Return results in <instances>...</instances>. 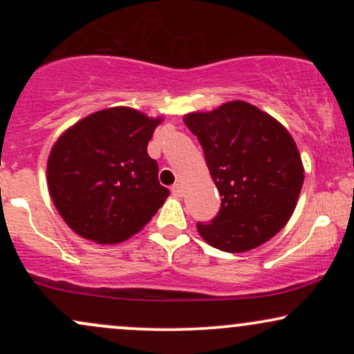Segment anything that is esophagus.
<instances>
[{"mask_svg":"<svg viewBox=\"0 0 354 354\" xmlns=\"http://www.w3.org/2000/svg\"><path fill=\"white\" fill-rule=\"evenodd\" d=\"M171 193L174 194V196L181 198L183 194H185V191H183V185L181 183H174V185L171 186Z\"/></svg>","mask_w":354,"mask_h":354,"instance_id":"esophagus-1","label":"esophagus"}]
</instances>
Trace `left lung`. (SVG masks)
I'll return each mask as SVG.
<instances>
[{"label":"left lung","instance_id":"8db88e82","mask_svg":"<svg viewBox=\"0 0 354 354\" xmlns=\"http://www.w3.org/2000/svg\"><path fill=\"white\" fill-rule=\"evenodd\" d=\"M200 141L221 194L211 223H198L208 245L245 253L271 239L288 223L299 198L304 168L288 129L246 101L185 116Z\"/></svg>","mask_w":354,"mask_h":354}]
</instances>
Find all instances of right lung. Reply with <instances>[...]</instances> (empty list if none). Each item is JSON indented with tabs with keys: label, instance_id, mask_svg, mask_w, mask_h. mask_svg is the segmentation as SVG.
Returning <instances> with one entry per match:
<instances>
[{
	"label": "right lung",
	"instance_id": "right-lung-1",
	"mask_svg": "<svg viewBox=\"0 0 354 354\" xmlns=\"http://www.w3.org/2000/svg\"><path fill=\"white\" fill-rule=\"evenodd\" d=\"M161 118L115 106L68 128L48 158L56 209L81 238L115 245L143 230L169 196L158 181L148 141Z\"/></svg>",
	"mask_w": 354,
	"mask_h": 354
}]
</instances>
